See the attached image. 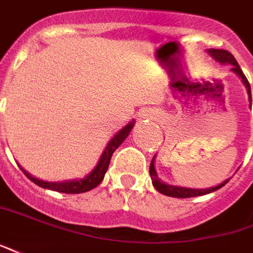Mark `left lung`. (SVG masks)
Here are the masks:
<instances>
[{
  "label": "left lung",
  "mask_w": 253,
  "mask_h": 253,
  "mask_svg": "<svg viewBox=\"0 0 253 253\" xmlns=\"http://www.w3.org/2000/svg\"><path fill=\"white\" fill-rule=\"evenodd\" d=\"M210 55L215 60H217L219 63H230L233 64V69L231 70L237 73L238 76L241 77L243 83L245 84L247 86V90H248V95H250V102H252V97H251V85L247 80V77L243 73V70L240 69V66L237 63V60L234 59V56L227 52V50L223 49H210ZM150 176H151V180H153V186L156 187V190H158L161 194H165L168 197H176V198H190V197H198V196H204V194H208V193H212V191H216L220 187H223L226 183L229 182L224 180L223 183H220L219 186L216 187H211V189H204V190H197V189H184V187H177V186H169V184H165V183L160 182V179L157 176L156 169H154V158L151 160V164H150Z\"/></svg>",
  "instance_id": "left-lung-1"
}]
</instances>
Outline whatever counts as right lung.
<instances>
[{
	"mask_svg": "<svg viewBox=\"0 0 253 253\" xmlns=\"http://www.w3.org/2000/svg\"><path fill=\"white\" fill-rule=\"evenodd\" d=\"M133 128V123L128 124L126 126H124L123 129L120 130L117 133L116 136L113 137L111 140L107 144V147L104 150V153L100 157L99 160V164L96 165V168L90 172L89 175L84 179H80V180H71V182H63V183H52V182H42V180H38L36 177H33L31 175H29L26 170H23V168L20 169L23 170V173L26 176L30 179L31 182L36 183L37 186L40 187H43V189H49L53 190V191H59V193H66V194H80V193H86L89 190L95 189L97 184H100L102 180H103L104 173L109 168L110 160H111V156L113 153L118 149V146L123 143L124 140L126 139V136L129 135L130 129Z\"/></svg>",
	"mask_w": 253,
	"mask_h": 253,
	"instance_id": "1",
	"label": "right lung"
}]
</instances>
